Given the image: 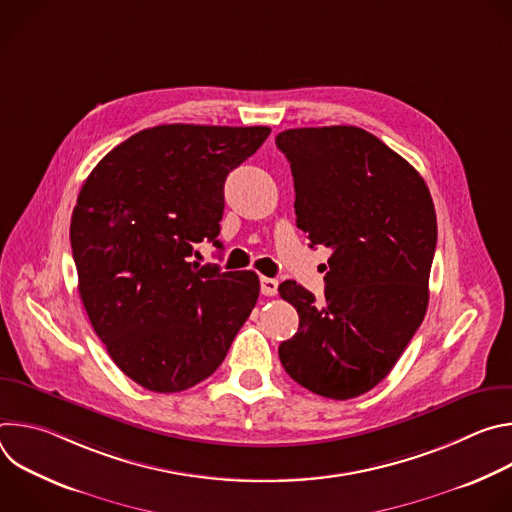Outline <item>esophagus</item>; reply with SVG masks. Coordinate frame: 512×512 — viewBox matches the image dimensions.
I'll use <instances>...</instances> for the list:
<instances>
[{"instance_id": "obj_1", "label": "esophagus", "mask_w": 512, "mask_h": 512, "mask_svg": "<svg viewBox=\"0 0 512 512\" xmlns=\"http://www.w3.org/2000/svg\"><path fill=\"white\" fill-rule=\"evenodd\" d=\"M277 285H279L277 279L261 277V294H263V296H275V294H277Z\"/></svg>"}]
</instances>
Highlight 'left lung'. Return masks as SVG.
Returning <instances> with one entry per match:
<instances>
[{
  "mask_svg": "<svg viewBox=\"0 0 512 512\" xmlns=\"http://www.w3.org/2000/svg\"><path fill=\"white\" fill-rule=\"evenodd\" d=\"M275 145L294 176L298 227L332 249L324 302L291 279L279 285L300 316L279 358L308 391L352 399L391 373L423 322L433 200L419 172L360 127L287 129Z\"/></svg>",
  "mask_w": 512,
  "mask_h": 512,
  "instance_id": "obj_1",
  "label": "left lung"
}]
</instances>
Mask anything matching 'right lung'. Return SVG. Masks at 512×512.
Listing matches in <instances>:
<instances>
[{"label":"right lung","mask_w":512,"mask_h":512,"mask_svg":"<svg viewBox=\"0 0 512 512\" xmlns=\"http://www.w3.org/2000/svg\"><path fill=\"white\" fill-rule=\"evenodd\" d=\"M269 127L158 125L113 148L85 180L70 221L79 291L117 367L143 389L178 393L225 360L259 298L253 271L190 263L221 245L225 180Z\"/></svg>","instance_id":"obj_1"}]
</instances>
